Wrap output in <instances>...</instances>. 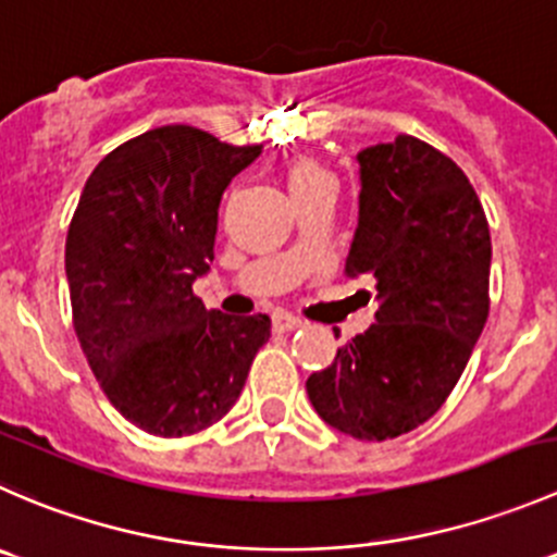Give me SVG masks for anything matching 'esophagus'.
<instances>
[{"label": "esophagus", "mask_w": 557, "mask_h": 557, "mask_svg": "<svg viewBox=\"0 0 557 557\" xmlns=\"http://www.w3.org/2000/svg\"><path fill=\"white\" fill-rule=\"evenodd\" d=\"M297 327H302L300 317H292V313H286V311L273 313V330H276V333H292V330H297Z\"/></svg>", "instance_id": "1"}]
</instances>
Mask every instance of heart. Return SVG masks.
<instances>
[{"instance_id": "b5f03b06", "label": "heart", "mask_w": 557, "mask_h": 557, "mask_svg": "<svg viewBox=\"0 0 557 557\" xmlns=\"http://www.w3.org/2000/svg\"><path fill=\"white\" fill-rule=\"evenodd\" d=\"M284 181H286V189H289V195H297V191H306V189H311V186L324 184V181H330V178L317 162H311V159H306V157H297L286 164Z\"/></svg>"}]
</instances>
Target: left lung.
<instances>
[{"mask_svg": "<svg viewBox=\"0 0 557 557\" xmlns=\"http://www.w3.org/2000/svg\"><path fill=\"white\" fill-rule=\"evenodd\" d=\"M360 222L344 276L371 286L376 322L308 376L313 409L360 442L404 436L458 384L490 311V227L463 170L398 135L357 153ZM338 338V335H335Z\"/></svg>", "mask_w": 557, "mask_h": 557, "instance_id": "left-lung-1", "label": "left lung"}]
</instances>
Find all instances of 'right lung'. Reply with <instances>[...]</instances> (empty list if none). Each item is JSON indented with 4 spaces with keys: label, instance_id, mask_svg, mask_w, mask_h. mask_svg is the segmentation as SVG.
I'll list each match as a JSON object with an SVG mask.
<instances>
[{
    "label": "right lung",
    "instance_id": "obj_1",
    "mask_svg": "<svg viewBox=\"0 0 557 557\" xmlns=\"http://www.w3.org/2000/svg\"><path fill=\"white\" fill-rule=\"evenodd\" d=\"M262 146L168 124L94 168L73 213L64 268L73 327L124 420L178 438L238 400L271 319L206 311L191 292L213 262L219 202Z\"/></svg>",
    "mask_w": 557,
    "mask_h": 557
}]
</instances>
